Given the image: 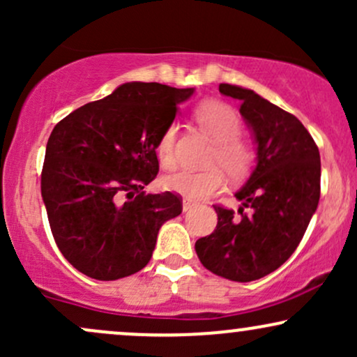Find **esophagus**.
<instances>
[{
  "label": "esophagus",
  "mask_w": 357,
  "mask_h": 357,
  "mask_svg": "<svg viewBox=\"0 0 357 357\" xmlns=\"http://www.w3.org/2000/svg\"><path fill=\"white\" fill-rule=\"evenodd\" d=\"M192 206H195V203H192L191 199H186V198L183 199V211H188V210H191Z\"/></svg>",
  "instance_id": "obj_1"
}]
</instances>
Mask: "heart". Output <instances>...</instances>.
<instances>
[{
	"mask_svg": "<svg viewBox=\"0 0 357 357\" xmlns=\"http://www.w3.org/2000/svg\"><path fill=\"white\" fill-rule=\"evenodd\" d=\"M196 121L204 132L216 142V149L210 162L221 167L224 171L221 172L219 167H210L204 171L178 169L161 179L165 190L178 192L191 202H199L218 192L225 184L223 172L230 179H241L248 173L253 161L250 147L238 139L243 127H241L238 114L230 105L223 102H206L196 110ZM176 137H178V126L171 124L166 127L159 139L155 151H158L159 162L162 167L174 166Z\"/></svg>",
	"mask_w": 357,
	"mask_h": 357,
	"instance_id": "1",
	"label": "heart"
}]
</instances>
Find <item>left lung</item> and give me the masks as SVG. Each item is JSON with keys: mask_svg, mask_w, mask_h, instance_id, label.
I'll list each match as a JSON object with an SVG mask.
<instances>
[{"mask_svg": "<svg viewBox=\"0 0 357 357\" xmlns=\"http://www.w3.org/2000/svg\"><path fill=\"white\" fill-rule=\"evenodd\" d=\"M220 92L241 102L240 114L255 137L257 166L235 192L240 215L215 206L218 225L195 250L210 272L252 282L285 264L301 243L321 198V155L296 116L238 85L220 84Z\"/></svg>", "mask_w": 357, "mask_h": 357, "instance_id": "left-lung-1", "label": "left lung"}]
</instances>
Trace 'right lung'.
<instances>
[{"instance_id": "right-lung-1", "label": "right lung", "mask_w": 357, "mask_h": 357, "mask_svg": "<svg viewBox=\"0 0 357 357\" xmlns=\"http://www.w3.org/2000/svg\"><path fill=\"white\" fill-rule=\"evenodd\" d=\"M192 92L127 82L53 127L42 198L56 247L84 275L117 280L142 270L159 228L181 215V196L144 186L158 176L159 139Z\"/></svg>"}]
</instances>
